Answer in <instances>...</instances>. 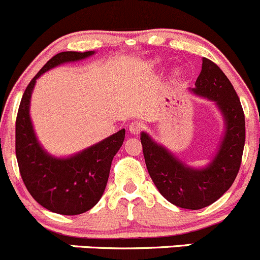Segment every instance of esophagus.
Segmentation results:
<instances>
[{"label":"esophagus","mask_w":260,"mask_h":260,"mask_svg":"<svg viewBox=\"0 0 260 260\" xmlns=\"http://www.w3.org/2000/svg\"><path fill=\"white\" fill-rule=\"evenodd\" d=\"M143 129H144V124L140 121H134L129 125V131L131 134H134V135L139 134Z\"/></svg>","instance_id":"1"}]
</instances>
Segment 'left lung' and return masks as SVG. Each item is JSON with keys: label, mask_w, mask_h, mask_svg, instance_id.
Listing matches in <instances>:
<instances>
[{"label": "left lung", "mask_w": 260, "mask_h": 260, "mask_svg": "<svg viewBox=\"0 0 260 260\" xmlns=\"http://www.w3.org/2000/svg\"><path fill=\"white\" fill-rule=\"evenodd\" d=\"M191 92L214 102L223 119L222 138L206 166H188L145 131L140 140L146 168L161 196L182 209L200 210L217 201L235 181L245 144V117L231 82L207 58H202Z\"/></svg>", "instance_id": "1"}]
</instances>
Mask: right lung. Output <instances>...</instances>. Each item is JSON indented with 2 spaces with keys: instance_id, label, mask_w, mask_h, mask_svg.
Returning <instances> with one entry per match:
<instances>
[{
  "instance_id": "obj_1",
  "label": "right lung",
  "mask_w": 260,
  "mask_h": 260,
  "mask_svg": "<svg viewBox=\"0 0 260 260\" xmlns=\"http://www.w3.org/2000/svg\"><path fill=\"white\" fill-rule=\"evenodd\" d=\"M96 51H63L54 55L26 87L16 119V158L21 178L32 199L60 215L91 210L104 194L114 156L121 148L125 129L69 156H55L43 148L35 134L30 104L37 79L66 63L83 60Z\"/></svg>"
}]
</instances>
